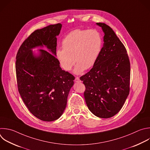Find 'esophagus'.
<instances>
[{
	"label": "esophagus",
	"mask_w": 150,
	"mask_h": 150,
	"mask_svg": "<svg viewBox=\"0 0 150 150\" xmlns=\"http://www.w3.org/2000/svg\"><path fill=\"white\" fill-rule=\"evenodd\" d=\"M75 81L76 82H80L81 80H80V79H79V78L78 76H76L75 79Z\"/></svg>",
	"instance_id": "1"
}]
</instances>
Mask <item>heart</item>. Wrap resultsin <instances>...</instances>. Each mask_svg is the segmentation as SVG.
<instances>
[{
    "label": "heart",
    "mask_w": 150,
    "mask_h": 150,
    "mask_svg": "<svg viewBox=\"0 0 150 150\" xmlns=\"http://www.w3.org/2000/svg\"><path fill=\"white\" fill-rule=\"evenodd\" d=\"M103 45L102 37L94 29H75L62 40V48L58 49L56 56L61 67L69 71L77 63L74 72L81 74L95 65Z\"/></svg>",
    "instance_id": "b5f03b06"
}]
</instances>
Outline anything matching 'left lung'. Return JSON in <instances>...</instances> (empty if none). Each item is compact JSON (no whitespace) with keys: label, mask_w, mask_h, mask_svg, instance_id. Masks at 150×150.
<instances>
[{"label":"left lung","mask_w":150,"mask_h":150,"mask_svg":"<svg viewBox=\"0 0 150 150\" xmlns=\"http://www.w3.org/2000/svg\"><path fill=\"white\" fill-rule=\"evenodd\" d=\"M96 24L104 33V46L93 68L80 79L85 86L84 98L90 111L108 118L121 110L129 95L130 62L126 48L112 28Z\"/></svg>","instance_id":"8db88e82"}]
</instances>
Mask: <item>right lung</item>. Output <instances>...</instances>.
I'll return each mask as SVG.
<instances>
[{"mask_svg": "<svg viewBox=\"0 0 150 150\" xmlns=\"http://www.w3.org/2000/svg\"><path fill=\"white\" fill-rule=\"evenodd\" d=\"M62 25H50L32 32L20 46L16 57L19 92L29 111L38 119L53 121L63 114L75 77L62 70L56 58L57 39ZM45 45L35 57L31 49Z\"/></svg>", "mask_w": 150, "mask_h": 150, "instance_id": "1", "label": "right lung"}]
</instances>
